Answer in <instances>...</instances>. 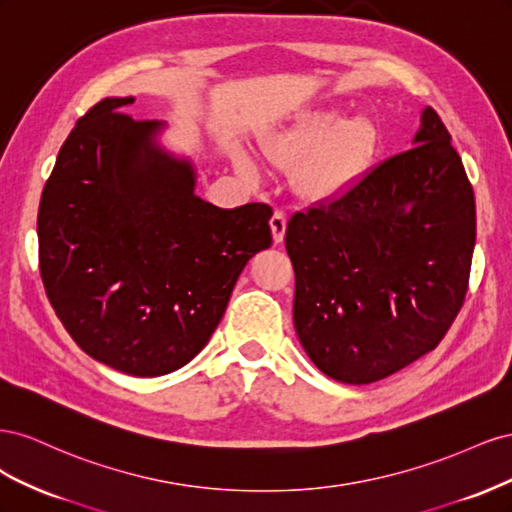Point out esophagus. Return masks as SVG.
Segmentation results:
<instances>
[{"mask_svg":"<svg viewBox=\"0 0 512 512\" xmlns=\"http://www.w3.org/2000/svg\"><path fill=\"white\" fill-rule=\"evenodd\" d=\"M286 222H288L286 213H284V211H280V209H275V211H273V215H271V220H269V224H271V232H273V241H275V243L284 241V235H286Z\"/></svg>","mask_w":512,"mask_h":512,"instance_id":"esophagus-1","label":"esophagus"}]
</instances>
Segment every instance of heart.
<instances>
[{
	"instance_id": "b5f03b06",
	"label": "heart",
	"mask_w": 512,
	"mask_h": 512,
	"mask_svg": "<svg viewBox=\"0 0 512 512\" xmlns=\"http://www.w3.org/2000/svg\"><path fill=\"white\" fill-rule=\"evenodd\" d=\"M374 145L376 128L369 119L346 121L337 111H318L271 136L265 151L275 164H299L297 185L305 196L327 198L361 173Z\"/></svg>"
}]
</instances>
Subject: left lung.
<instances>
[{
	"mask_svg": "<svg viewBox=\"0 0 512 512\" xmlns=\"http://www.w3.org/2000/svg\"><path fill=\"white\" fill-rule=\"evenodd\" d=\"M474 241L472 185L427 106L414 147L286 226L294 329L309 359L346 384L421 359L466 299Z\"/></svg>",
	"mask_w": 512,
	"mask_h": 512,
	"instance_id": "8db88e82",
	"label": "left lung"
}]
</instances>
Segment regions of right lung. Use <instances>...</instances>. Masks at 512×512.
<instances>
[{
    "instance_id": "right-lung-1",
    "label": "right lung",
    "mask_w": 512,
    "mask_h": 512,
    "mask_svg": "<svg viewBox=\"0 0 512 512\" xmlns=\"http://www.w3.org/2000/svg\"><path fill=\"white\" fill-rule=\"evenodd\" d=\"M104 98L59 149L38 209V260L57 318L85 354L130 376L190 363L230 292L271 245L273 209H218L190 162L153 143L162 123Z\"/></svg>"
}]
</instances>
